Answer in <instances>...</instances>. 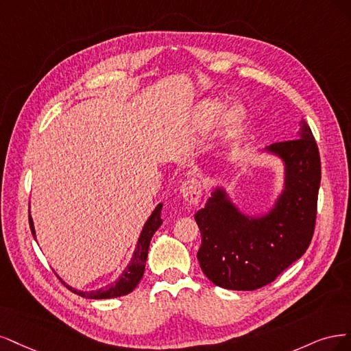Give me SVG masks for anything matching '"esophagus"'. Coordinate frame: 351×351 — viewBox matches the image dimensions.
I'll return each mask as SVG.
<instances>
[{
	"label": "esophagus",
	"instance_id": "1",
	"mask_svg": "<svg viewBox=\"0 0 351 351\" xmlns=\"http://www.w3.org/2000/svg\"><path fill=\"white\" fill-rule=\"evenodd\" d=\"M180 194H182L188 204H197L201 197V184L198 182V179H186L185 182L180 185Z\"/></svg>",
	"mask_w": 351,
	"mask_h": 351
}]
</instances>
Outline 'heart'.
I'll list each match as a JSON object with an SVG mask.
<instances>
[{"mask_svg":"<svg viewBox=\"0 0 351 351\" xmlns=\"http://www.w3.org/2000/svg\"><path fill=\"white\" fill-rule=\"evenodd\" d=\"M220 110V105L216 104V101H204V104L201 105V108L198 109V121L201 125H207V123H210L214 117H216L219 114ZM237 115L236 112H230L229 114V119L230 121H236L237 119Z\"/></svg>","mask_w":351,"mask_h":351,"instance_id":"obj_1","label":"heart"}]
</instances>
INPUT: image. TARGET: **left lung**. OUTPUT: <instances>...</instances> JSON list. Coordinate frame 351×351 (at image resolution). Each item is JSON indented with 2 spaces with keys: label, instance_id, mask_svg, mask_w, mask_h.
Listing matches in <instances>:
<instances>
[{
  "label": "left lung",
  "instance_id": "1",
  "mask_svg": "<svg viewBox=\"0 0 351 351\" xmlns=\"http://www.w3.org/2000/svg\"><path fill=\"white\" fill-rule=\"evenodd\" d=\"M298 138L268 145L285 163V188L274 207L259 217L241 213L228 192L216 188L195 213L201 232L197 258L214 285L256 290L274 281L306 252L316 220L321 159L313 134L300 121Z\"/></svg>",
  "mask_w": 351,
  "mask_h": 351
}]
</instances>
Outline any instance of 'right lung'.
Segmentation results:
<instances>
[{"label": "right lung", "mask_w": 351, "mask_h": 351, "mask_svg": "<svg viewBox=\"0 0 351 351\" xmlns=\"http://www.w3.org/2000/svg\"><path fill=\"white\" fill-rule=\"evenodd\" d=\"M162 207L163 204H159L154 211L152 213V216L149 217V220L145 221L143 232L138 237L137 242V247H135L134 255L131 258L130 264L127 265V268L122 271V274L118 277L117 281L112 282V285L99 289V290H93V291H82V290H75L70 286H66L70 290H73L75 295L82 296V298H87V299H112V298H119V296H125L128 293H131L137 285L140 282V280L143 278L144 274V268H145V261H147V254H149V246H150V241L153 234L156 233V230L160 228L162 221ZM29 224H30V230L33 237L36 239L35 234V226H33V220L29 214Z\"/></svg>", "instance_id": "add662e5"}]
</instances>
